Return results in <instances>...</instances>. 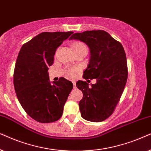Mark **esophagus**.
I'll return each instance as SVG.
<instances>
[{"instance_id":"34e87169","label":"esophagus","mask_w":151,"mask_h":151,"mask_svg":"<svg viewBox=\"0 0 151 151\" xmlns=\"http://www.w3.org/2000/svg\"><path fill=\"white\" fill-rule=\"evenodd\" d=\"M72 83H73V88H77V86H76V82H75V81H72Z\"/></svg>"}]
</instances>
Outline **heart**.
Wrapping results in <instances>:
<instances>
[{"instance_id":"1","label":"heart","mask_w":151,"mask_h":151,"mask_svg":"<svg viewBox=\"0 0 151 151\" xmlns=\"http://www.w3.org/2000/svg\"><path fill=\"white\" fill-rule=\"evenodd\" d=\"M74 48L75 50V51H77V50H82V49H87V47H86V44L82 43V42L77 41L75 42L74 43ZM78 68H70L67 70V74L68 75L71 76V77H73V76L75 75V73L78 71Z\"/></svg>"}]
</instances>
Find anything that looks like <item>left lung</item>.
<instances>
[{"label": "left lung", "instance_id": "left-lung-1", "mask_svg": "<svg viewBox=\"0 0 151 151\" xmlns=\"http://www.w3.org/2000/svg\"><path fill=\"white\" fill-rule=\"evenodd\" d=\"M70 39L79 40L89 47L90 61L83 78L96 79L91 87L86 81L76 83L83 92L79 104L81 116L92 122L104 121L113 113L127 81V61L123 46L104 30L75 33Z\"/></svg>", "mask_w": 151, "mask_h": 151}]
</instances>
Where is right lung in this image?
I'll return each mask as SVG.
<instances>
[{
    "label": "right lung",
    "mask_w": 151,
    "mask_h": 151,
    "mask_svg": "<svg viewBox=\"0 0 151 151\" xmlns=\"http://www.w3.org/2000/svg\"><path fill=\"white\" fill-rule=\"evenodd\" d=\"M72 34L42 32L23 44L18 55L13 77L16 94L26 113L40 123H51L61 117L73 88L72 82L63 77L50 83L47 72L57 48Z\"/></svg>",
    "instance_id": "right-lung-1"
}]
</instances>
